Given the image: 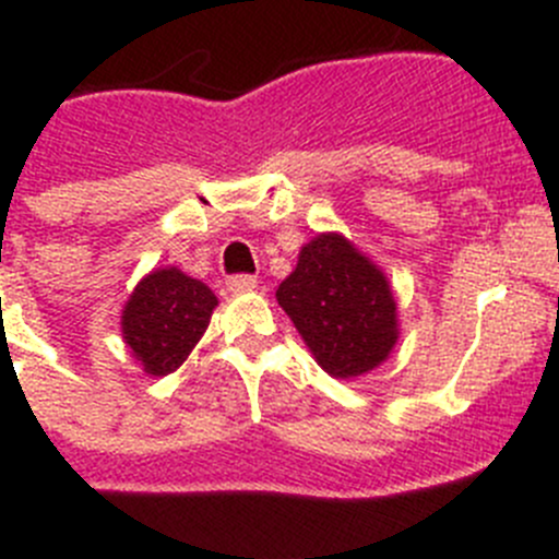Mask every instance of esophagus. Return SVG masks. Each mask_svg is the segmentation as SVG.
Segmentation results:
<instances>
[{"label": "esophagus", "mask_w": 559, "mask_h": 559, "mask_svg": "<svg viewBox=\"0 0 559 559\" xmlns=\"http://www.w3.org/2000/svg\"><path fill=\"white\" fill-rule=\"evenodd\" d=\"M227 289L233 292V295L251 292L257 289V278H253V275H233V278H227Z\"/></svg>", "instance_id": "34e87169"}]
</instances>
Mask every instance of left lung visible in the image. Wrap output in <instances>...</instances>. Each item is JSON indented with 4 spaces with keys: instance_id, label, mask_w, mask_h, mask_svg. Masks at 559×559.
Instances as JSON below:
<instances>
[{
    "instance_id": "obj_1",
    "label": "left lung",
    "mask_w": 559,
    "mask_h": 559,
    "mask_svg": "<svg viewBox=\"0 0 559 559\" xmlns=\"http://www.w3.org/2000/svg\"><path fill=\"white\" fill-rule=\"evenodd\" d=\"M275 297L321 370L335 379L379 368L397 343V302L386 275L337 233L302 246Z\"/></svg>"
}]
</instances>
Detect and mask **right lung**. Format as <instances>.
<instances>
[{
  "instance_id": "obj_1",
  "label": "right lung",
  "mask_w": 559,
  "mask_h": 559,
  "mask_svg": "<svg viewBox=\"0 0 559 559\" xmlns=\"http://www.w3.org/2000/svg\"><path fill=\"white\" fill-rule=\"evenodd\" d=\"M216 295L202 281L162 267L145 275L121 313L123 343L148 376H167L183 365L211 324Z\"/></svg>"
}]
</instances>
